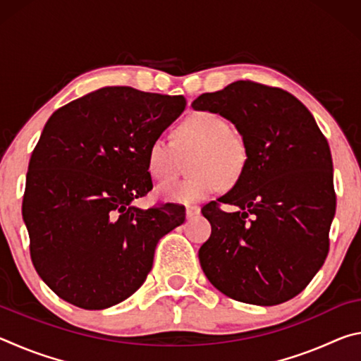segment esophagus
<instances>
[{
    "label": "esophagus",
    "instance_id": "1",
    "mask_svg": "<svg viewBox=\"0 0 361 361\" xmlns=\"http://www.w3.org/2000/svg\"><path fill=\"white\" fill-rule=\"evenodd\" d=\"M200 213V207L199 205H188L186 207V216L188 218H192L195 215H199Z\"/></svg>",
    "mask_w": 361,
    "mask_h": 361
}]
</instances>
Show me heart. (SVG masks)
Instances as JSON below:
<instances>
[{
	"instance_id": "b5f03b06",
	"label": "heart",
	"mask_w": 361,
	"mask_h": 361,
	"mask_svg": "<svg viewBox=\"0 0 361 361\" xmlns=\"http://www.w3.org/2000/svg\"><path fill=\"white\" fill-rule=\"evenodd\" d=\"M173 142L154 138L146 148V170L157 181L172 180L178 170L180 152H192L186 180L169 181L157 188L162 199L176 204L200 202L226 185H235L248 166V146L228 121L212 111H195L173 132Z\"/></svg>"
}]
</instances>
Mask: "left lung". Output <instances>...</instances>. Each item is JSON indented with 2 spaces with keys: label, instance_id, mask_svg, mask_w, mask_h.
Wrapping results in <instances>:
<instances>
[{
  "label": "left lung",
  "instance_id": "1",
  "mask_svg": "<svg viewBox=\"0 0 361 361\" xmlns=\"http://www.w3.org/2000/svg\"><path fill=\"white\" fill-rule=\"evenodd\" d=\"M192 108L229 119L250 152L235 186L202 209L212 224L199 250L202 271L235 301H288L329 252L336 192L328 140L295 95L248 79L202 94ZM223 203L238 212H224Z\"/></svg>",
  "mask_w": 361,
  "mask_h": 361
}]
</instances>
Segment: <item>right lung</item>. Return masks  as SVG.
I'll list each match as a JSON object with an SVG mask.
<instances>
[{"instance_id": "right-lung-1", "label": "right lung", "mask_w": 361, "mask_h": 361, "mask_svg": "<svg viewBox=\"0 0 361 361\" xmlns=\"http://www.w3.org/2000/svg\"><path fill=\"white\" fill-rule=\"evenodd\" d=\"M186 106L183 95L103 87L59 108L28 164L22 215L38 276L59 298L100 310L148 277L159 239L185 207L140 210L152 189L146 148Z\"/></svg>"}]
</instances>
